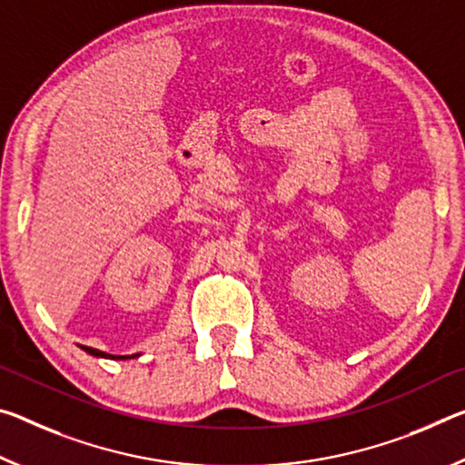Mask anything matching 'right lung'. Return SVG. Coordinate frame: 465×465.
<instances>
[{"label": "right lung", "instance_id": "obj_1", "mask_svg": "<svg viewBox=\"0 0 465 465\" xmlns=\"http://www.w3.org/2000/svg\"><path fill=\"white\" fill-rule=\"evenodd\" d=\"M83 350L84 351H88L91 353V356H99V358H114V360H126V358H136L138 353H134V356H112V353H105V351H101V350H94V348H86V345H83Z\"/></svg>", "mask_w": 465, "mask_h": 465}]
</instances>
